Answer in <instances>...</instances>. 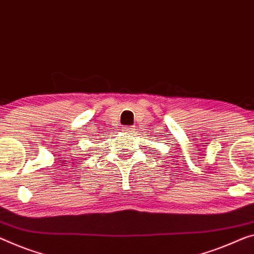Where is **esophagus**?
Wrapping results in <instances>:
<instances>
[{
	"label": "esophagus",
	"instance_id": "esophagus-1",
	"mask_svg": "<svg viewBox=\"0 0 254 254\" xmlns=\"http://www.w3.org/2000/svg\"><path fill=\"white\" fill-rule=\"evenodd\" d=\"M125 134L126 135H134V128H132L131 126H125V127H123V129H122Z\"/></svg>",
	"mask_w": 254,
	"mask_h": 254
}]
</instances>
